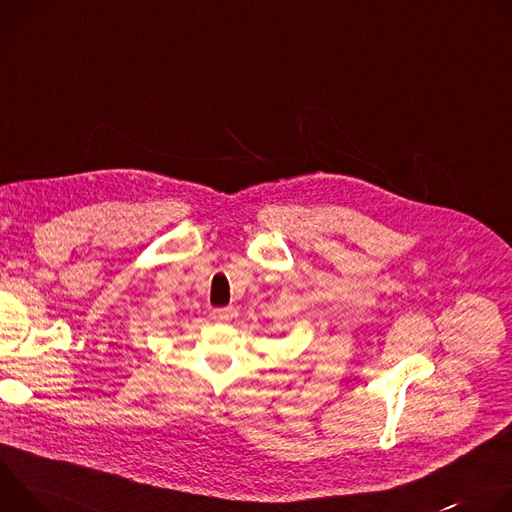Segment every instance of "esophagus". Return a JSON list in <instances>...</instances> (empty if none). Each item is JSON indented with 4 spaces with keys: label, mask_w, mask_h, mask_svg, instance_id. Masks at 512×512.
<instances>
[{
    "label": "esophagus",
    "mask_w": 512,
    "mask_h": 512,
    "mask_svg": "<svg viewBox=\"0 0 512 512\" xmlns=\"http://www.w3.org/2000/svg\"><path fill=\"white\" fill-rule=\"evenodd\" d=\"M233 316H235V310L233 308H216V310H212V320L214 322H231L233 320Z\"/></svg>",
    "instance_id": "obj_1"
}]
</instances>
